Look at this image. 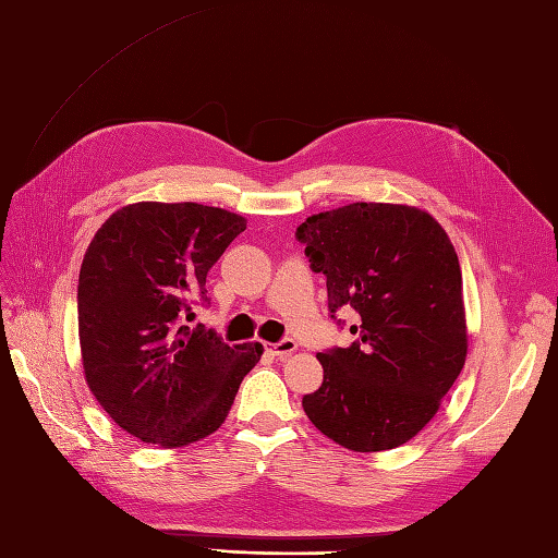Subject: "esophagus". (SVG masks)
<instances>
[{
	"label": "esophagus",
	"mask_w": 558,
	"mask_h": 558,
	"mask_svg": "<svg viewBox=\"0 0 558 558\" xmlns=\"http://www.w3.org/2000/svg\"><path fill=\"white\" fill-rule=\"evenodd\" d=\"M269 352H272L277 359H286V356H291L295 350H298V342L293 340V338H281L279 342H272L267 348Z\"/></svg>",
	"instance_id": "34e87169"
}]
</instances>
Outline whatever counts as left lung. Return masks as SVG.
Segmentation results:
<instances>
[{
	"label": "left lung",
	"mask_w": 558,
	"mask_h": 558,
	"mask_svg": "<svg viewBox=\"0 0 558 558\" xmlns=\"http://www.w3.org/2000/svg\"><path fill=\"white\" fill-rule=\"evenodd\" d=\"M312 272L326 277L328 312L356 314L350 348L316 354L322 387L303 397L312 425L336 444L375 453L423 429L466 356L462 272L429 214L356 202L295 230Z\"/></svg>",
	"instance_id": "obj_1"
}]
</instances>
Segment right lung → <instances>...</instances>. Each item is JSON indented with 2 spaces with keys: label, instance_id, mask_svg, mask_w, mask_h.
<instances>
[{
  "label": "right lung",
  "instance_id": "right-lung-1",
  "mask_svg": "<svg viewBox=\"0 0 558 558\" xmlns=\"http://www.w3.org/2000/svg\"><path fill=\"white\" fill-rule=\"evenodd\" d=\"M246 230L230 210L141 202L117 210L88 244L77 319L88 389L114 423L145 444L187 446L228 417L263 344H228L190 328L208 305L206 275Z\"/></svg>",
  "mask_w": 558,
  "mask_h": 558
}]
</instances>
